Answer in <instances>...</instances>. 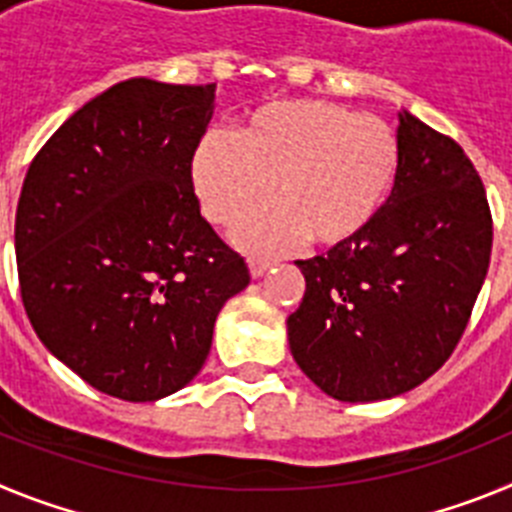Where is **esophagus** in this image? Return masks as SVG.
Masks as SVG:
<instances>
[{"instance_id":"1","label":"esophagus","mask_w":512,"mask_h":512,"mask_svg":"<svg viewBox=\"0 0 512 512\" xmlns=\"http://www.w3.org/2000/svg\"><path fill=\"white\" fill-rule=\"evenodd\" d=\"M271 269V261L269 259H248V271H251L253 279H259L261 274Z\"/></svg>"}]
</instances>
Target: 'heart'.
Instances as JSON below:
<instances>
[{
  "instance_id": "obj_1",
  "label": "heart",
  "mask_w": 512,
  "mask_h": 512,
  "mask_svg": "<svg viewBox=\"0 0 512 512\" xmlns=\"http://www.w3.org/2000/svg\"><path fill=\"white\" fill-rule=\"evenodd\" d=\"M400 169L395 130L323 99H277L248 112L235 135H202L192 184L202 212L235 225L269 197L279 200L238 228L251 251L279 253L310 238L343 246L374 223Z\"/></svg>"
}]
</instances>
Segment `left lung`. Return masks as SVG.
Returning <instances> with one entry per match:
<instances>
[{
  "instance_id": "left-lung-1",
  "label": "left lung",
  "mask_w": 512,
  "mask_h": 512,
  "mask_svg": "<svg viewBox=\"0 0 512 512\" xmlns=\"http://www.w3.org/2000/svg\"><path fill=\"white\" fill-rule=\"evenodd\" d=\"M397 120L387 205L354 241L297 261L305 297L287 318L289 351L341 402L390 400L438 372L490 266V205L467 153L408 110Z\"/></svg>"
}]
</instances>
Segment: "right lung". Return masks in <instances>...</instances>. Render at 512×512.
<instances>
[{
	"label": "right lung",
	"mask_w": 512,
	"mask_h": 512,
	"mask_svg": "<svg viewBox=\"0 0 512 512\" xmlns=\"http://www.w3.org/2000/svg\"><path fill=\"white\" fill-rule=\"evenodd\" d=\"M215 84L120 81L27 169L15 217L22 305L43 346L94 390L156 402L192 382L246 261L200 212L192 153Z\"/></svg>",
	"instance_id": "obj_1"
}]
</instances>
